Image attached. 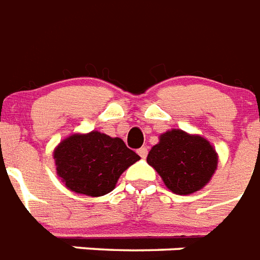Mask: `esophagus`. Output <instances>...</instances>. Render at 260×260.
I'll list each match as a JSON object with an SVG mask.
<instances>
[{
    "label": "esophagus",
    "instance_id": "1",
    "mask_svg": "<svg viewBox=\"0 0 260 260\" xmlns=\"http://www.w3.org/2000/svg\"><path fill=\"white\" fill-rule=\"evenodd\" d=\"M138 154L140 155V158H146L147 154H148V150H147L146 147H142V148H139Z\"/></svg>",
    "mask_w": 260,
    "mask_h": 260
}]
</instances>
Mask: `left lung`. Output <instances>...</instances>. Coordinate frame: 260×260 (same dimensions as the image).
<instances>
[{"mask_svg":"<svg viewBox=\"0 0 260 260\" xmlns=\"http://www.w3.org/2000/svg\"><path fill=\"white\" fill-rule=\"evenodd\" d=\"M148 165L177 194H191L209 182L217 167V154L201 136L173 129L160 136L147 156Z\"/></svg>","mask_w":260,"mask_h":260,"instance_id":"1","label":"left lung"}]
</instances>
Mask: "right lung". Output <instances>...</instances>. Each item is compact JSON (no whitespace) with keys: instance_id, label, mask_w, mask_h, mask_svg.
<instances>
[{"instance_id":"right-lung-1","label":"right lung","mask_w":260,"mask_h":260,"mask_svg":"<svg viewBox=\"0 0 260 260\" xmlns=\"http://www.w3.org/2000/svg\"><path fill=\"white\" fill-rule=\"evenodd\" d=\"M54 158L58 175L71 191L100 197L112 191L120 175L140 156L121 139L93 131L63 140Z\"/></svg>"}]
</instances>
